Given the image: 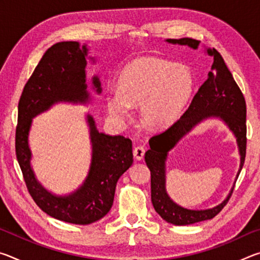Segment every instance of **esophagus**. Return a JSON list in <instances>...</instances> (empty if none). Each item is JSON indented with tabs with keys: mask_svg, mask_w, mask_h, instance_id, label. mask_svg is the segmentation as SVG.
Instances as JSON below:
<instances>
[{
	"mask_svg": "<svg viewBox=\"0 0 260 260\" xmlns=\"http://www.w3.org/2000/svg\"><path fill=\"white\" fill-rule=\"evenodd\" d=\"M144 153H146V148L143 146H138L133 149V155L138 160L143 159Z\"/></svg>",
	"mask_w": 260,
	"mask_h": 260,
	"instance_id": "esophagus-1",
	"label": "esophagus"
}]
</instances>
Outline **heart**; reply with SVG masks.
I'll use <instances>...</instances> for the list:
<instances>
[{"label":"heart","instance_id":"obj_1","mask_svg":"<svg viewBox=\"0 0 260 260\" xmlns=\"http://www.w3.org/2000/svg\"><path fill=\"white\" fill-rule=\"evenodd\" d=\"M195 79L190 68L181 63L139 57L122 69L118 91L108 95L110 113L118 119L131 117V107L141 105V119L151 129L172 126L190 101Z\"/></svg>","mask_w":260,"mask_h":260}]
</instances>
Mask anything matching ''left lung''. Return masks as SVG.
I'll use <instances>...</instances> for the list:
<instances>
[{
  "mask_svg": "<svg viewBox=\"0 0 260 260\" xmlns=\"http://www.w3.org/2000/svg\"><path fill=\"white\" fill-rule=\"evenodd\" d=\"M167 42L174 45H187L197 49L199 40L190 38L167 39ZM208 54L213 56V64L209 72V78L193 96L190 105L180 119L172 126L153 135L149 140L150 149L146 152L144 159L151 174V202L156 212L173 225L183 226L200 222L215 217L230 201L233 190L221 204L209 210H188L174 203L165 190V159L171 149L183 138L193 126L209 117H219L226 122L235 134L241 155L240 172L243 167L246 153V105L244 96L237 86L232 73L228 70L222 56L214 49H208Z\"/></svg>",
  "mask_w": 260,
  "mask_h": 260,
  "instance_id": "obj_1",
  "label": "left lung"
}]
</instances>
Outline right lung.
I'll return each mask as SVG.
<instances>
[{
	"label": "right lung",
	"mask_w": 260,
	"mask_h": 260,
	"mask_svg": "<svg viewBox=\"0 0 260 260\" xmlns=\"http://www.w3.org/2000/svg\"><path fill=\"white\" fill-rule=\"evenodd\" d=\"M86 46L78 42H58L51 46L26 82L18 103L16 127V156L29 195L43 212L65 222L88 225L103 218L111 209L116 184L133 162L132 141L121 135L110 136L96 129L88 114L93 158L86 181L69 196H55L37 181L30 167L28 132L32 118L60 101L86 103L89 100L86 85ZM101 93L98 77L93 78Z\"/></svg>",
	"instance_id": "1"
}]
</instances>
